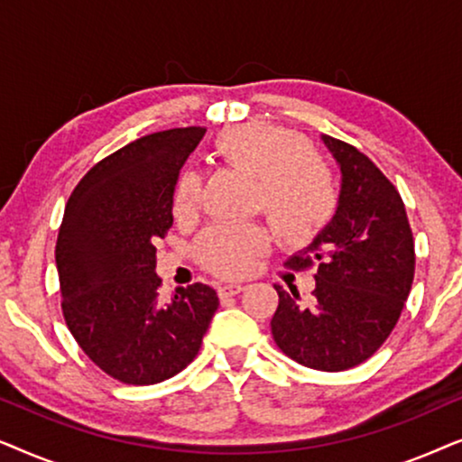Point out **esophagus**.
I'll list each match as a JSON object with an SVG mask.
<instances>
[{"instance_id":"34e87169","label":"esophagus","mask_w":462,"mask_h":462,"mask_svg":"<svg viewBox=\"0 0 462 462\" xmlns=\"http://www.w3.org/2000/svg\"><path fill=\"white\" fill-rule=\"evenodd\" d=\"M244 283H225V286L218 288V294L220 299H225V296H236L239 292H244Z\"/></svg>"}]
</instances>
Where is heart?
I'll return each mask as SVG.
<instances>
[{"mask_svg": "<svg viewBox=\"0 0 462 462\" xmlns=\"http://www.w3.org/2000/svg\"><path fill=\"white\" fill-rule=\"evenodd\" d=\"M214 157L254 179L256 206L283 244L311 242L337 212L338 191L330 166L319 153L305 149V138L292 130L271 124L239 125L217 138ZM199 193V176L182 172L172 195L176 217H189ZM264 242L263 229L254 225H217L199 237L198 252L214 273L239 275L250 269Z\"/></svg>", "mask_w": 462, "mask_h": 462, "instance_id": "obj_1", "label": "heart"}]
</instances>
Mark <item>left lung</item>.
I'll return each instance as SVG.
<instances>
[{
	"mask_svg": "<svg viewBox=\"0 0 462 462\" xmlns=\"http://www.w3.org/2000/svg\"><path fill=\"white\" fill-rule=\"evenodd\" d=\"M340 163L337 212L290 267L318 264L313 299L282 286L271 332L307 368L340 372L362 364L400 319L414 280V239L400 193L351 144L321 134Z\"/></svg>",
	"mask_w": 462,
	"mask_h": 462,
	"instance_id": "8db88e82",
	"label": "left lung"
}]
</instances>
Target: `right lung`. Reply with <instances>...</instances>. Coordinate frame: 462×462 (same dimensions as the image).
I'll return each instance as SVG.
<instances>
[{"label": "right lung", "instance_id": "obj_1", "mask_svg": "<svg viewBox=\"0 0 462 462\" xmlns=\"http://www.w3.org/2000/svg\"><path fill=\"white\" fill-rule=\"evenodd\" d=\"M204 128L155 132L98 162L67 201L56 242L62 313L73 338L106 374L155 384L198 356L218 309L206 283L160 302L155 242L172 226L180 168Z\"/></svg>", "mask_w": 462, "mask_h": 462}]
</instances>
